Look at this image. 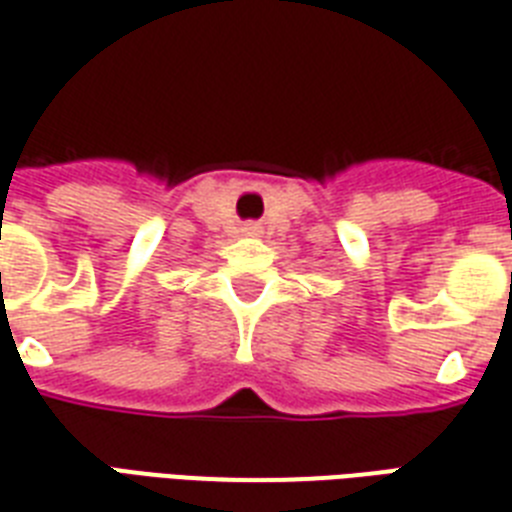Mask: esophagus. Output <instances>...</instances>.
Masks as SVG:
<instances>
[{"label": "esophagus", "mask_w": 512, "mask_h": 512, "mask_svg": "<svg viewBox=\"0 0 512 512\" xmlns=\"http://www.w3.org/2000/svg\"><path fill=\"white\" fill-rule=\"evenodd\" d=\"M241 231H244V236H257V233H260V228H257L255 223H249V225H244Z\"/></svg>", "instance_id": "obj_1"}]
</instances>
